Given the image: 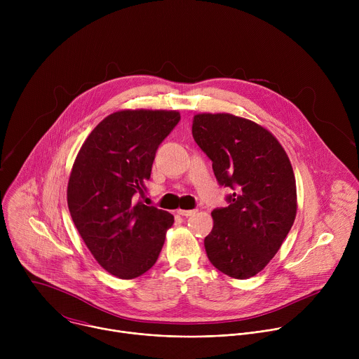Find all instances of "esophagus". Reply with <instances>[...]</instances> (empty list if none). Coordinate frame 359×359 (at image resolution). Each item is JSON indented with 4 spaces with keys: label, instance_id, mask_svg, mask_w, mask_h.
Returning <instances> with one entry per match:
<instances>
[{
    "label": "esophagus",
    "instance_id": "34e87169",
    "mask_svg": "<svg viewBox=\"0 0 359 359\" xmlns=\"http://www.w3.org/2000/svg\"><path fill=\"white\" fill-rule=\"evenodd\" d=\"M196 213H197V210H196V209H194V210H182V209H179V210H177V215L184 216V217L193 216V215H196Z\"/></svg>",
    "mask_w": 359,
    "mask_h": 359
}]
</instances>
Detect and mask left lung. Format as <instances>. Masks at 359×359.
I'll use <instances>...</instances> for the list:
<instances>
[{"label":"left lung","instance_id":"obj_1","mask_svg":"<svg viewBox=\"0 0 359 359\" xmlns=\"http://www.w3.org/2000/svg\"><path fill=\"white\" fill-rule=\"evenodd\" d=\"M191 133L213 162L217 182L233 190L229 206L212 212L208 257L226 276L250 278L270 263L295 220L290 159L266 128L231 114L194 115Z\"/></svg>","mask_w":359,"mask_h":359}]
</instances>
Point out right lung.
<instances>
[{
  "instance_id": "1",
  "label": "right lung",
  "mask_w": 359,
  "mask_h": 359,
  "mask_svg": "<svg viewBox=\"0 0 359 359\" xmlns=\"http://www.w3.org/2000/svg\"><path fill=\"white\" fill-rule=\"evenodd\" d=\"M177 111H118L89 133L68 182V208L95 260L122 280L156 263L175 219L137 198L156 150L179 123Z\"/></svg>"
}]
</instances>
